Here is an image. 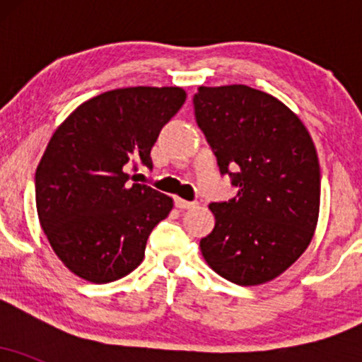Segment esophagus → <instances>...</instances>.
Returning <instances> with one entry per match:
<instances>
[{
  "label": "esophagus",
  "instance_id": "obj_1",
  "mask_svg": "<svg viewBox=\"0 0 362 362\" xmlns=\"http://www.w3.org/2000/svg\"><path fill=\"white\" fill-rule=\"evenodd\" d=\"M175 206L178 207V209H190V207H195L197 204H195V202L185 201V199H182V197H175Z\"/></svg>",
  "mask_w": 362,
  "mask_h": 362
}]
</instances>
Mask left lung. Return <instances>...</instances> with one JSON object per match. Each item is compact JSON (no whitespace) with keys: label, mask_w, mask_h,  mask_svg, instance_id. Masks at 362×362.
Masks as SVG:
<instances>
[{"label":"left lung","mask_w":362,"mask_h":362,"mask_svg":"<svg viewBox=\"0 0 362 362\" xmlns=\"http://www.w3.org/2000/svg\"><path fill=\"white\" fill-rule=\"evenodd\" d=\"M194 109L219 170L238 187L231 201L209 204L216 224L201 240L202 257L235 284H265L313 240L320 213L317 148L288 105L247 85L199 86Z\"/></svg>","instance_id":"left-lung-1"}]
</instances>
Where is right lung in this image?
<instances>
[{"instance_id": "obj_1", "label": "right lung", "mask_w": 362, "mask_h": 362, "mask_svg": "<svg viewBox=\"0 0 362 362\" xmlns=\"http://www.w3.org/2000/svg\"><path fill=\"white\" fill-rule=\"evenodd\" d=\"M185 98L180 86L110 90L54 131L35 172V204L54 253L74 276L107 284L143 262L173 199L136 184L129 172L153 167V144Z\"/></svg>"}]
</instances>
